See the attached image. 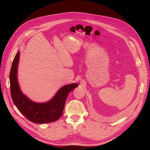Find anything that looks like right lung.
Returning a JSON list of instances; mask_svg holds the SVG:
<instances>
[{
  "instance_id": "right-lung-1",
  "label": "right lung",
  "mask_w": 150,
  "mask_h": 150,
  "mask_svg": "<svg viewBox=\"0 0 150 150\" xmlns=\"http://www.w3.org/2000/svg\"><path fill=\"white\" fill-rule=\"evenodd\" d=\"M19 54L18 51L13 61L10 73V91L13 103L19 111L31 122L47 123L57 121L62 115L68 94L78 85L76 83L65 85L50 101L45 103L32 101L22 92L18 81Z\"/></svg>"
}]
</instances>
